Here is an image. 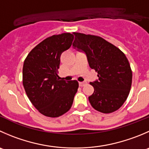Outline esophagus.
Instances as JSON below:
<instances>
[{
  "mask_svg": "<svg viewBox=\"0 0 149 149\" xmlns=\"http://www.w3.org/2000/svg\"><path fill=\"white\" fill-rule=\"evenodd\" d=\"M86 84V82H79V86H84Z\"/></svg>",
  "mask_w": 149,
  "mask_h": 149,
  "instance_id": "34e87169",
  "label": "esophagus"
}]
</instances>
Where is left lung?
Here are the masks:
<instances>
[{
	"mask_svg": "<svg viewBox=\"0 0 149 149\" xmlns=\"http://www.w3.org/2000/svg\"><path fill=\"white\" fill-rule=\"evenodd\" d=\"M75 49L84 52L98 79L90 84L94 92L89 97L91 105L103 113L114 112L124 104L132 85V73L125 54L100 36L74 33Z\"/></svg>",
	"mask_w": 149,
	"mask_h": 149,
	"instance_id": "1",
	"label": "left lung"
}]
</instances>
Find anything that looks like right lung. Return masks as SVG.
<instances>
[{
  "instance_id": "add662e5",
  "label": "right lung",
  "mask_w": 149,
  "mask_h": 149,
  "mask_svg": "<svg viewBox=\"0 0 149 149\" xmlns=\"http://www.w3.org/2000/svg\"><path fill=\"white\" fill-rule=\"evenodd\" d=\"M69 33L54 35L35 47L24 60L22 83L27 96L41 114L58 117L70 110L79 88L77 81L66 82L57 75L60 56L72 45Z\"/></svg>"
}]
</instances>
